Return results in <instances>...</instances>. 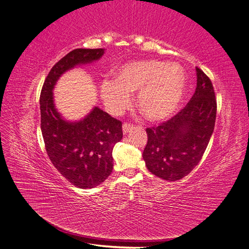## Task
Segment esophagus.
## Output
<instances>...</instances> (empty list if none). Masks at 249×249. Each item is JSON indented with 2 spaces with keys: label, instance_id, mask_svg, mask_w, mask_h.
Returning <instances> with one entry per match:
<instances>
[{
  "label": "esophagus",
  "instance_id": "obj_1",
  "mask_svg": "<svg viewBox=\"0 0 249 249\" xmlns=\"http://www.w3.org/2000/svg\"><path fill=\"white\" fill-rule=\"evenodd\" d=\"M134 129V125L131 124H123V132L124 134H127Z\"/></svg>",
  "mask_w": 249,
  "mask_h": 249
}]
</instances>
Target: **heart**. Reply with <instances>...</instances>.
<instances>
[{
  "label": "heart",
  "instance_id": "b5f03b06",
  "mask_svg": "<svg viewBox=\"0 0 249 249\" xmlns=\"http://www.w3.org/2000/svg\"><path fill=\"white\" fill-rule=\"evenodd\" d=\"M186 89V74L177 63L149 59L123 66L116 79H105L101 96L107 109L120 114L130 106L137 92L136 104L142 115L150 122L169 118L179 107Z\"/></svg>",
  "mask_w": 249,
  "mask_h": 249
}]
</instances>
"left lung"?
<instances>
[{"instance_id":"1","label":"left lung","mask_w":249,"mask_h":249,"mask_svg":"<svg viewBox=\"0 0 249 249\" xmlns=\"http://www.w3.org/2000/svg\"><path fill=\"white\" fill-rule=\"evenodd\" d=\"M191 101L168 122L148 127L143 160L149 172L165 180L183 178L199 163L212 136L216 99L212 82L198 67Z\"/></svg>"}]
</instances>
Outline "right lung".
I'll return each mask as SVG.
<instances>
[{"mask_svg": "<svg viewBox=\"0 0 249 249\" xmlns=\"http://www.w3.org/2000/svg\"><path fill=\"white\" fill-rule=\"evenodd\" d=\"M105 49H76L52 67L40 93L41 133L53 165L81 189L105 182L113 169V147L123 139L122 123L99 107L79 120H67L54 101V90L63 73L100 60Z\"/></svg>", "mask_w": 249, "mask_h": 249, "instance_id": "right-lung-1", "label": "right lung"}]
</instances>
